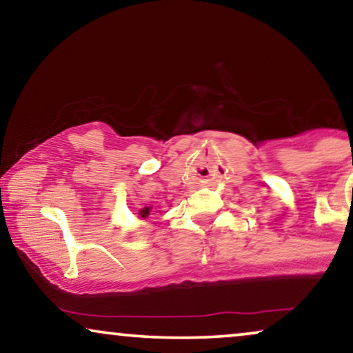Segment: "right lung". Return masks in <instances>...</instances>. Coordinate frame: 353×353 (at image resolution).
<instances>
[{
  "mask_svg": "<svg viewBox=\"0 0 353 353\" xmlns=\"http://www.w3.org/2000/svg\"><path fill=\"white\" fill-rule=\"evenodd\" d=\"M149 210H151V207H144V209L139 210V216H143V219H146L149 215Z\"/></svg>",
  "mask_w": 353,
  "mask_h": 353,
  "instance_id": "add662e5",
  "label": "right lung"
}]
</instances>
